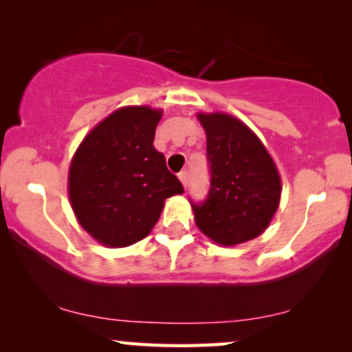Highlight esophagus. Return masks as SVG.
Segmentation results:
<instances>
[{"mask_svg": "<svg viewBox=\"0 0 352 352\" xmlns=\"http://www.w3.org/2000/svg\"><path fill=\"white\" fill-rule=\"evenodd\" d=\"M179 181L182 182V186H184V189H187V184H189V173L181 171L179 173Z\"/></svg>", "mask_w": 352, "mask_h": 352, "instance_id": "34e87169", "label": "esophagus"}]
</instances>
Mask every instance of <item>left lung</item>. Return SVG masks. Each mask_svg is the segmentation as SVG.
Listing matches in <instances>:
<instances>
[{"mask_svg":"<svg viewBox=\"0 0 352 352\" xmlns=\"http://www.w3.org/2000/svg\"><path fill=\"white\" fill-rule=\"evenodd\" d=\"M206 131L210 190L192 204L195 224L214 243L232 247L263 234L280 201L282 182L256 134L232 115L199 113Z\"/></svg>","mask_w":352,"mask_h":352,"instance_id":"1","label":"left lung"}]
</instances>
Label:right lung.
I'll use <instances>...</instances> for the list:
<instances>
[{"instance_id": "add662e5", "label": "right lung", "mask_w": 352, "mask_h": 352, "mask_svg": "<svg viewBox=\"0 0 352 352\" xmlns=\"http://www.w3.org/2000/svg\"><path fill=\"white\" fill-rule=\"evenodd\" d=\"M162 110L122 107L83 139L72 158L69 197L86 232L122 248L147 237L165 200L184 187L153 147Z\"/></svg>"}]
</instances>
